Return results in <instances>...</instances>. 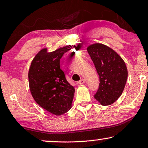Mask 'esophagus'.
<instances>
[{
  "instance_id": "34e87169",
  "label": "esophagus",
  "mask_w": 148,
  "mask_h": 148,
  "mask_svg": "<svg viewBox=\"0 0 148 148\" xmlns=\"http://www.w3.org/2000/svg\"><path fill=\"white\" fill-rule=\"evenodd\" d=\"M78 83L79 84H84V83H85V80H84V78L81 79L80 80H79V81H78Z\"/></svg>"
}]
</instances>
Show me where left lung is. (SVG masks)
<instances>
[{
	"label": "left lung",
	"mask_w": 148,
	"mask_h": 148,
	"mask_svg": "<svg viewBox=\"0 0 148 148\" xmlns=\"http://www.w3.org/2000/svg\"><path fill=\"white\" fill-rule=\"evenodd\" d=\"M99 76L100 84L95 99L103 106L115 103L123 93L128 72L126 64L115 50L102 43L87 47Z\"/></svg>",
	"instance_id": "1"
}]
</instances>
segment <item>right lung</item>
Here are the masks:
<instances>
[{"mask_svg":"<svg viewBox=\"0 0 148 148\" xmlns=\"http://www.w3.org/2000/svg\"><path fill=\"white\" fill-rule=\"evenodd\" d=\"M76 49L66 45L49 52L43 48L35 55L29 70V85L35 102L51 114L63 115L71 109L74 88L66 80L60 69V60L64 53Z\"/></svg>","mask_w":148,"mask_h":148,"instance_id":"obj_1","label":"right lung"}]
</instances>
